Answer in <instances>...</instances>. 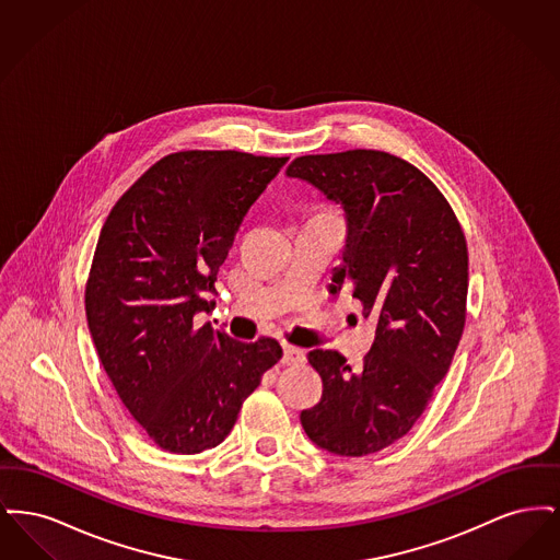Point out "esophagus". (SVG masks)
I'll return each instance as SVG.
<instances>
[{
	"label": "esophagus",
	"mask_w": 560,
	"mask_h": 560,
	"mask_svg": "<svg viewBox=\"0 0 560 560\" xmlns=\"http://www.w3.org/2000/svg\"><path fill=\"white\" fill-rule=\"evenodd\" d=\"M306 361V352L302 348L283 347V363L285 365H302Z\"/></svg>",
	"instance_id": "1"
}]
</instances>
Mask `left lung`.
<instances>
[{"instance_id":"8db88e82","label":"left lung","mask_w":560,"mask_h":560,"mask_svg":"<svg viewBox=\"0 0 560 560\" xmlns=\"http://www.w3.org/2000/svg\"><path fill=\"white\" fill-rule=\"evenodd\" d=\"M345 206L348 290L377 320L372 350L352 370L338 350H311L323 395L300 413L327 452L361 457L402 439L447 375L466 325L468 247L445 195L409 161L384 151L304 155L288 167Z\"/></svg>"}]
</instances>
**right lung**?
Masks as SVG:
<instances>
[{
  "instance_id": "obj_1",
  "label": "right lung",
  "mask_w": 560,
  "mask_h": 560,
  "mask_svg": "<svg viewBox=\"0 0 560 560\" xmlns=\"http://www.w3.org/2000/svg\"><path fill=\"white\" fill-rule=\"evenodd\" d=\"M290 158L178 151L153 163L103 224L85 283L101 363L133 420L170 453L220 445L283 350L212 325L218 268L243 215Z\"/></svg>"
}]
</instances>
